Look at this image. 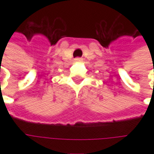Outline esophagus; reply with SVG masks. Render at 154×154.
I'll use <instances>...</instances> for the list:
<instances>
[{"label": "esophagus", "mask_w": 154, "mask_h": 154, "mask_svg": "<svg viewBox=\"0 0 154 154\" xmlns=\"http://www.w3.org/2000/svg\"><path fill=\"white\" fill-rule=\"evenodd\" d=\"M75 60L77 61V62H81V61L82 60V58H80V57H77V58H75Z\"/></svg>", "instance_id": "1"}]
</instances>
